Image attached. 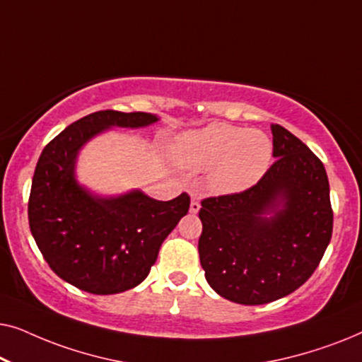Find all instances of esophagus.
I'll use <instances>...</instances> for the list:
<instances>
[{
	"instance_id": "esophagus-1",
	"label": "esophagus",
	"mask_w": 362,
	"mask_h": 362,
	"mask_svg": "<svg viewBox=\"0 0 362 362\" xmlns=\"http://www.w3.org/2000/svg\"><path fill=\"white\" fill-rule=\"evenodd\" d=\"M199 209H201V202H199V199H197V197H192V199H191V206H189V211L192 212V214H197V212H199Z\"/></svg>"
}]
</instances>
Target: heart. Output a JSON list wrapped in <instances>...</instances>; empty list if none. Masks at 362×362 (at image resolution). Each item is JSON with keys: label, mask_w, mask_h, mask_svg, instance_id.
I'll use <instances>...</instances> for the list:
<instances>
[{"label": "heart", "mask_w": 362, "mask_h": 362, "mask_svg": "<svg viewBox=\"0 0 362 362\" xmlns=\"http://www.w3.org/2000/svg\"><path fill=\"white\" fill-rule=\"evenodd\" d=\"M173 156L186 168L204 170L212 166V187L235 192L254 185L267 171L272 143L262 132L212 123L177 138Z\"/></svg>", "instance_id": "1"}]
</instances>
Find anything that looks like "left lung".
I'll use <instances>...</instances> for the list:
<instances>
[{
    "label": "left lung",
    "instance_id": "obj_1",
    "mask_svg": "<svg viewBox=\"0 0 362 362\" xmlns=\"http://www.w3.org/2000/svg\"><path fill=\"white\" fill-rule=\"evenodd\" d=\"M275 161L240 192L201 201L199 259L207 284L226 300L265 305L313 275L333 234L323 163L300 138L270 125ZM284 206L265 220L263 214Z\"/></svg>",
    "mask_w": 362,
    "mask_h": 362
}]
</instances>
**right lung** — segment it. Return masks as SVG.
I'll return each instance as SVG.
<instances>
[{"instance_id":"1","label":"right lung","mask_w":362,"mask_h":362,"mask_svg":"<svg viewBox=\"0 0 362 362\" xmlns=\"http://www.w3.org/2000/svg\"><path fill=\"white\" fill-rule=\"evenodd\" d=\"M156 120L143 112L90 113L59 133L39 156L28 202L31 234L54 274L88 293L113 295L140 285L163 240L189 211L187 192L171 201L140 191L98 199L74 177L77 151L93 135Z\"/></svg>"}]
</instances>
